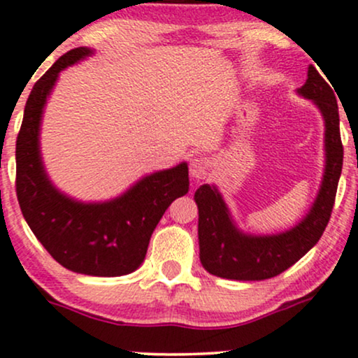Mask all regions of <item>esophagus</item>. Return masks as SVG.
<instances>
[{
	"instance_id": "1",
	"label": "esophagus",
	"mask_w": 358,
	"mask_h": 358,
	"mask_svg": "<svg viewBox=\"0 0 358 358\" xmlns=\"http://www.w3.org/2000/svg\"><path fill=\"white\" fill-rule=\"evenodd\" d=\"M213 166H215V163H213L210 156H199V158L192 159L190 175L196 180H205L212 173Z\"/></svg>"
}]
</instances>
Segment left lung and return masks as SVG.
Returning a JSON list of instances; mask_svg holds the SVG:
<instances>
[{
	"label": "left lung",
	"mask_w": 358,
	"mask_h": 358,
	"mask_svg": "<svg viewBox=\"0 0 358 358\" xmlns=\"http://www.w3.org/2000/svg\"><path fill=\"white\" fill-rule=\"evenodd\" d=\"M331 87L310 65L305 85L298 89L299 96L315 102L324 121L323 180L313 207L298 225L273 236H250L236 227L227 205L213 185H202L195 192L200 262L213 276L236 281L274 278L298 262L320 241L334 210L343 165L338 104Z\"/></svg>",
	"instance_id": "8db88e82"
}]
</instances>
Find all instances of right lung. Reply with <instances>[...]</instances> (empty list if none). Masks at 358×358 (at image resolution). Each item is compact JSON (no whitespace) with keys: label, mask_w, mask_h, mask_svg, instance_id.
Here are the masks:
<instances>
[{"label":"right lung","mask_w":358,"mask_h":358,"mask_svg":"<svg viewBox=\"0 0 358 358\" xmlns=\"http://www.w3.org/2000/svg\"><path fill=\"white\" fill-rule=\"evenodd\" d=\"M92 50L73 48L36 80L16 138V196L31 232L64 268L87 276L113 278L136 271L151 234L171 202L188 192V165L156 171L117 199L77 202L57 190L40 155V122L59 73Z\"/></svg>","instance_id":"1"}]
</instances>
